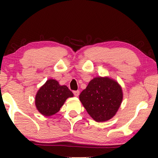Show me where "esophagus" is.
<instances>
[{
	"label": "esophagus",
	"mask_w": 158,
	"mask_h": 158,
	"mask_svg": "<svg viewBox=\"0 0 158 158\" xmlns=\"http://www.w3.org/2000/svg\"><path fill=\"white\" fill-rule=\"evenodd\" d=\"M73 93L75 97H78L79 95V90H74V91H73Z\"/></svg>",
	"instance_id": "1"
}]
</instances>
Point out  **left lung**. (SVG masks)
<instances>
[{
    "label": "left lung",
    "mask_w": 158,
    "mask_h": 158,
    "mask_svg": "<svg viewBox=\"0 0 158 158\" xmlns=\"http://www.w3.org/2000/svg\"><path fill=\"white\" fill-rule=\"evenodd\" d=\"M123 97L122 88L116 80L98 77L90 80L79 95V100L93 120L105 122L116 115Z\"/></svg>",
    "instance_id": "1"
}]
</instances>
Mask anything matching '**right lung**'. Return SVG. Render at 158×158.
Masks as SVG:
<instances>
[{
  "label": "right lung",
  "mask_w": 158,
  "mask_h": 158,
  "mask_svg": "<svg viewBox=\"0 0 158 158\" xmlns=\"http://www.w3.org/2000/svg\"><path fill=\"white\" fill-rule=\"evenodd\" d=\"M73 95L68 86L61 85L56 80L50 79L37 90L35 106L43 116H52L59 111L67 99Z\"/></svg>",
  "instance_id": "add662e5"
}]
</instances>
